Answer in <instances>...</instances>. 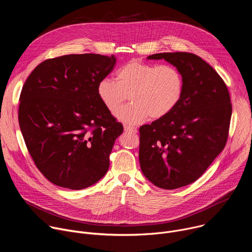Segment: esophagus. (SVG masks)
<instances>
[{"mask_svg": "<svg viewBox=\"0 0 252 252\" xmlns=\"http://www.w3.org/2000/svg\"><path fill=\"white\" fill-rule=\"evenodd\" d=\"M124 128H125V130H126V131H130V132H133V133H136V131H137L136 127L129 126H124Z\"/></svg>", "mask_w": 252, "mask_h": 252, "instance_id": "esophagus-1", "label": "esophagus"}]
</instances>
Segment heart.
<instances>
[{
	"label": "heart",
	"mask_w": 252,
	"mask_h": 252,
	"mask_svg": "<svg viewBox=\"0 0 252 252\" xmlns=\"http://www.w3.org/2000/svg\"><path fill=\"white\" fill-rule=\"evenodd\" d=\"M184 88L183 74L174 65L131 60L118 69L116 81L101 79L96 93L112 114L120 110L128 95L131 102L117 117L123 123L136 125L150 118L158 120L167 116L182 99Z\"/></svg>",
	"instance_id": "heart-1"
}]
</instances>
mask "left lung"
<instances>
[{
  "label": "left lung",
  "mask_w": 252,
  "mask_h": 252,
  "mask_svg": "<svg viewBox=\"0 0 252 252\" xmlns=\"http://www.w3.org/2000/svg\"><path fill=\"white\" fill-rule=\"evenodd\" d=\"M184 77L182 99L167 116L139 127V164L156 187L175 189L192 184L224 149L232 106L227 87L200 57L160 53Z\"/></svg>",
  "instance_id": "1"
}]
</instances>
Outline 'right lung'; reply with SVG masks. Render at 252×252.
Masks as SVG:
<instances>
[{
    "instance_id": "right-lung-1",
    "label": "right lung",
    "mask_w": 252,
    "mask_h": 252,
    "mask_svg": "<svg viewBox=\"0 0 252 252\" xmlns=\"http://www.w3.org/2000/svg\"><path fill=\"white\" fill-rule=\"evenodd\" d=\"M117 59L65 55L34 67L22 89L19 124L38 169L54 185L84 189L106 173L124 126L105 109L97 83Z\"/></svg>"
}]
</instances>
